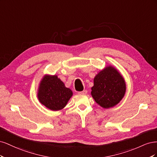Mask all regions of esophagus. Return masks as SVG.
Instances as JSON below:
<instances>
[{"label":"esophagus","mask_w":157,"mask_h":157,"mask_svg":"<svg viewBox=\"0 0 157 157\" xmlns=\"http://www.w3.org/2000/svg\"><path fill=\"white\" fill-rule=\"evenodd\" d=\"M88 93V91L87 90H83V91H81V92H78V94H86Z\"/></svg>","instance_id":"1"}]
</instances>
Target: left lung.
Wrapping results in <instances>:
<instances>
[{"label": "left lung", "instance_id": "obj_1", "mask_svg": "<svg viewBox=\"0 0 157 157\" xmlns=\"http://www.w3.org/2000/svg\"><path fill=\"white\" fill-rule=\"evenodd\" d=\"M91 95L98 105L105 109L115 106L124 98L126 86L124 78L112 65L95 76Z\"/></svg>", "mask_w": 157, "mask_h": 157}]
</instances>
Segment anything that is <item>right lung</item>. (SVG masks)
I'll list each match as a JSON object with an SVG mask.
<instances>
[{"mask_svg": "<svg viewBox=\"0 0 157 157\" xmlns=\"http://www.w3.org/2000/svg\"><path fill=\"white\" fill-rule=\"evenodd\" d=\"M73 96L57 75H45L39 83L37 98L41 104L52 111L63 109Z\"/></svg>", "mask_w": 157, "mask_h": 157, "instance_id": "1", "label": "right lung"}]
</instances>
